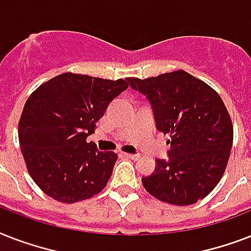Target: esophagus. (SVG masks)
<instances>
[{
  "label": "esophagus",
  "instance_id": "1",
  "mask_svg": "<svg viewBox=\"0 0 251 251\" xmlns=\"http://www.w3.org/2000/svg\"><path fill=\"white\" fill-rule=\"evenodd\" d=\"M122 155L126 157H129V159H133V160H138L139 157H141V155L139 153H127V152H122Z\"/></svg>",
  "mask_w": 251,
  "mask_h": 251
}]
</instances>
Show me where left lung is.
Here are the masks:
<instances>
[{
	"label": "left lung",
	"instance_id": "left-lung-1",
	"mask_svg": "<svg viewBox=\"0 0 251 251\" xmlns=\"http://www.w3.org/2000/svg\"><path fill=\"white\" fill-rule=\"evenodd\" d=\"M127 82L151 104L156 129L171 137L167 160L156 159L153 173L142 177L146 190L177 206L207 197L226 171L233 143V126L222 98L183 70Z\"/></svg>",
	"mask_w": 251,
	"mask_h": 251
}]
</instances>
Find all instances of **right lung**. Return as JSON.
Here are the masks:
<instances>
[{
  "instance_id": "right-lung-1",
  "label": "right lung",
  "mask_w": 251,
  "mask_h": 251,
  "mask_svg": "<svg viewBox=\"0 0 251 251\" xmlns=\"http://www.w3.org/2000/svg\"><path fill=\"white\" fill-rule=\"evenodd\" d=\"M126 80L65 73L27 99L18 126L19 145L29 176L50 198L79 202L105 187L117 153L99 151L87 137L109 102L129 87Z\"/></svg>"
}]
</instances>
